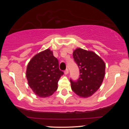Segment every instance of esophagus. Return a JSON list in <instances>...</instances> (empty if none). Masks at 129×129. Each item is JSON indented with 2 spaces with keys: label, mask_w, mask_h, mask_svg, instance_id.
<instances>
[{
  "label": "esophagus",
  "mask_w": 129,
  "mask_h": 129,
  "mask_svg": "<svg viewBox=\"0 0 129 129\" xmlns=\"http://www.w3.org/2000/svg\"><path fill=\"white\" fill-rule=\"evenodd\" d=\"M64 74H66V75H67V74H69V70L67 69L66 70V71H64Z\"/></svg>",
  "instance_id": "1"
}]
</instances>
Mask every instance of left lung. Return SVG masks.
I'll list each match as a JSON object with an SVG mask.
<instances>
[{"label": "left lung", "mask_w": 129, "mask_h": 129, "mask_svg": "<svg viewBox=\"0 0 129 129\" xmlns=\"http://www.w3.org/2000/svg\"><path fill=\"white\" fill-rule=\"evenodd\" d=\"M73 57L79 68L80 77L75 82L70 80L72 90L80 97H90L103 82L105 62L95 52L81 48L74 50Z\"/></svg>", "instance_id": "8db88e82"}]
</instances>
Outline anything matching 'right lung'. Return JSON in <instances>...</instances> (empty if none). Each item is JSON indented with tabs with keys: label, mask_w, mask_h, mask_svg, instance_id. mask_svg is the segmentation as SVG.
<instances>
[{
	"label": "right lung",
	"mask_w": 129,
	"mask_h": 129,
	"mask_svg": "<svg viewBox=\"0 0 129 129\" xmlns=\"http://www.w3.org/2000/svg\"><path fill=\"white\" fill-rule=\"evenodd\" d=\"M63 72L59 69L58 61L49 49L32 58L26 71L28 84L40 97L52 95L58 88V81Z\"/></svg>",
	"instance_id": "add662e5"
}]
</instances>
